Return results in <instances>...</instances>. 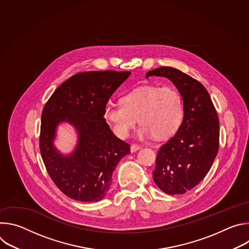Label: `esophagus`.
I'll use <instances>...</instances> for the list:
<instances>
[{"instance_id":"34e87169","label":"esophagus","mask_w":249,"mask_h":249,"mask_svg":"<svg viewBox=\"0 0 249 249\" xmlns=\"http://www.w3.org/2000/svg\"><path fill=\"white\" fill-rule=\"evenodd\" d=\"M142 147L141 146H139V145H132L131 146V152L132 153H134V152H136V151H138V150H140Z\"/></svg>"}]
</instances>
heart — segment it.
I'll return each mask as SVG.
<instances>
[{"label": "heart", "mask_w": 249, "mask_h": 249, "mask_svg": "<svg viewBox=\"0 0 249 249\" xmlns=\"http://www.w3.org/2000/svg\"><path fill=\"white\" fill-rule=\"evenodd\" d=\"M120 103L106 106L104 118L121 139L129 136L138 119L140 138L165 140L178 130L184 115L182 95L172 87L142 86L121 97Z\"/></svg>", "instance_id": "heart-1"}]
</instances>
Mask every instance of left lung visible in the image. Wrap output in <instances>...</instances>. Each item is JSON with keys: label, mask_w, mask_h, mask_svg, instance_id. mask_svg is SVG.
Wrapping results in <instances>:
<instances>
[{"label": "left lung", "mask_w": 249, "mask_h": 249, "mask_svg": "<svg viewBox=\"0 0 249 249\" xmlns=\"http://www.w3.org/2000/svg\"><path fill=\"white\" fill-rule=\"evenodd\" d=\"M165 77L182 95L184 115L173 137L158 151L154 181L166 194H184L209 172L219 151L220 122L205 87L172 67L149 71L146 78Z\"/></svg>", "instance_id": "8db88e82"}]
</instances>
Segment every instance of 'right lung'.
<instances>
[{
  "label": "right lung",
  "mask_w": 249,
  "mask_h": 249,
  "mask_svg": "<svg viewBox=\"0 0 249 249\" xmlns=\"http://www.w3.org/2000/svg\"><path fill=\"white\" fill-rule=\"evenodd\" d=\"M130 72L91 71L65 81L46 102L42 115L39 148L46 170L68 197L96 202L107 193L112 173L130 145L117 138L104 119L106 103ZM72 124L79 135L75 151L61 155L53 145L59 123Z\"/></svg>",
  "instance_id": "right-lung-1"
}]
</instances>
